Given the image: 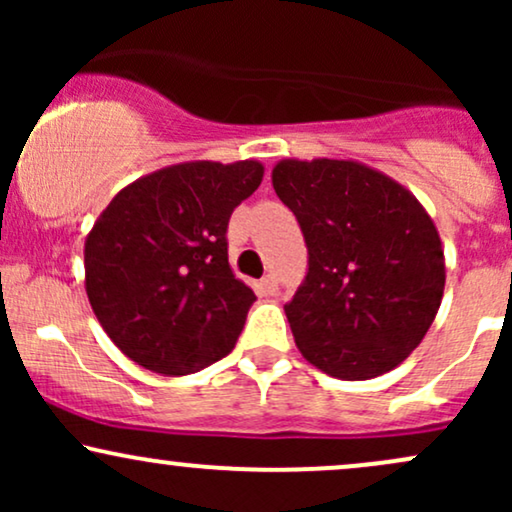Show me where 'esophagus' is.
<instances>
[{"label": "esophagus", "mask_w": 512, "mask_h": 512, "mask_svg": "<svg viewBox=\"0 0 512 512\" xmlns=\"http://www.w3.org/2000/svg\"><path fill=\"white\" fill-rule=\"evenodd\" d=\"M260 286H262V291H264V293H269V296H274V293L279 291V284H276V276H274V274L262 276Z\"/></svg>", "instance_id": "obj_1"}]
</instances>
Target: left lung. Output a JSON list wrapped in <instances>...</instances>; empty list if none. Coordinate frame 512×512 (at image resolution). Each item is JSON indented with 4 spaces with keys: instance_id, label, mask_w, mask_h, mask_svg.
<instances>
[{
    "instance_id": "8db88e82",
    "label": "left lung",
    "mask_w": 512,
    "mask_h": 512,
    "mask_svg": "<svg viewBox=\"0 0 512 512\" xmlns=\"http://www.w3.org/2000/svg\"><path fill=\"white\" fill-rule=\"evenodd\" d=\"M272 185L308 245V276L284 305L298 351L339 380L390 373L443 301L436 223L407 187L354 158H284Z\"/></svg>"
}]
</instances>
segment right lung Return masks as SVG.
Returning a JSON list of instances; mask_svg holds the SVG:
<instances>
[{
	"label": "right lung",
	"instance_id": "add662e5",
	"mask_svg": "<svg viewBox=\"0 0 512 512\" xmlns=\"http://www.w3.org/2000/svg\"><path fill=\"white\" fill-rule=\"evenodd\" d=\"M260 161H187L129 182L84 243L86 296L113 344L154 373L190 375L231 354L255 303L228 264L233 209Z\"/></svg>",
	"mask_w": 512,
	"mask_h": 512
}]
</instances>
